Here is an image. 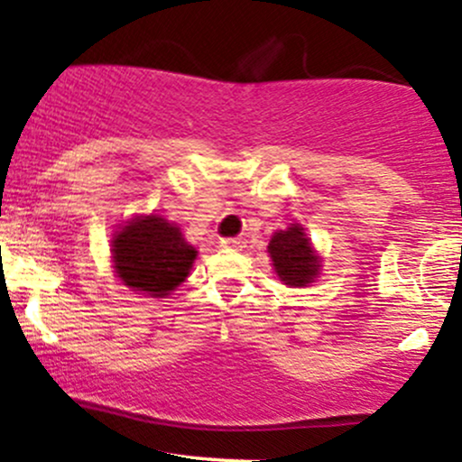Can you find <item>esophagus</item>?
Masks as SVG:
<instances>
[{"label": "esophagus", "instance_id": "obj_1", "mask_svg": "<svg viewBox=\"0 0 462 462\" xmlns=\"http://www.w3.org/2000/svg\"><path fill=\"white\" fill-rule=\"evenodd\" d=\"M220 246L229 248V251H237V248H240V242H237L236 237H225V240H220Z\"/></svg>", "mask_w": 462, "mask_h": 462}]
</instances>
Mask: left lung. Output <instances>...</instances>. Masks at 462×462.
<instances>
[{
    "instance_id": "obj_1",
    "label": "left lung",
    "mask_w": 462,
    "mask_h": 462,
    "mask_svg": "<svg viewBox=\"0 0 462 462\" xmlns=\"http://www.w3.org/2000/svg\"><path fill=\"white\" fill-rule=\"evenodd\" d=\"M268 253L273 257L274 271L282 282H286V286L299 288L312 283L319 273V257L300 225H292L288 231L274 233L271 245H268Z\"/></svg>"
}]
</instances>
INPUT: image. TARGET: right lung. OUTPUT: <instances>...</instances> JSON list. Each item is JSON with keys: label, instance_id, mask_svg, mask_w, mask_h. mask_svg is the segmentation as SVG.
I'll return each instance as SVG.
<instances>
[{"label": "right lung", "instance_id": "right-lung-1", "mask_svg": "<svg viewBox=\"0 0 462 462\" xmlns=\"http://www.w3.org/2000/svg\"><path fill=\"white\" fill-rule=\"evenodd\" d=\"M116 271L124 286L165 297L189 274L196 259L179 226L162 216L134 217L113 240Z\"/></svg>", "mask_w": 462, "mask_h": 462}]
</instances>
